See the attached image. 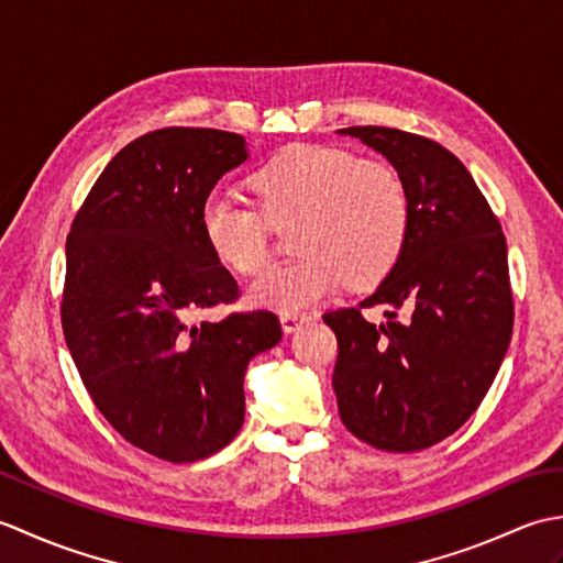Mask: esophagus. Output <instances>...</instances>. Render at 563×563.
Returning a JSON list of instances; mask_svg holds the SVG:
<instances>
[{
    "mask_svg": "<svg viewBox=\"0 0 563 563\" xmlns=\"http://www.w3.org/2000/svg\"><path fill=\"white\" fill-rule=\"evenodd\" d=\"M309 321H312V314H307V312H283L280 314V324H283L285 333L302 329L305 324H309Z\"/></svg>",
    "mask_w": 563,
    "mask_h": 563,
    "instance_id": "34e87169",
    "label": "esophagus"
}]
</instances>
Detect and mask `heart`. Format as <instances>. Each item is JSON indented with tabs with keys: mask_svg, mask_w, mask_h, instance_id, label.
<instances>
[{
	"mask_svg": "<svg viewBox=\"0 0 563 563\" xmlns=\"http://www.w3.org/2000/svg\"><path fill=\"white\" fill-rule=\"evenodd\" d=\"M256 208L212 194L200 224L222 266L239 275L266 268L271 236L295 222L297 256L251 285V302L302 309L349 283L373 288L397 266L409 239L411 208L399 172L343 147L295 145L249 178Z\"/></svg>",
	"mask_w": 563,
	"mask_h": 563,
	"instance_id": "heart-1",
	"label": "heart"
}]
</instances>
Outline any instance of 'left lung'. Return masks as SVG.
<instances>
[{"instance_id":"1","label":"left lung","mask_w":563,"mask_h":563,"mask_svg":"<svg viewBox=\"0 0 563 563\" xmlns=\"http://www.w3.org/2000/svg\"><path fill=\"white\" fill-rule=\"evenodd\" d=\"M341 133L399 172L411 224L385 283L324 314L339 341V413L377 450H426L479 409L504 363L516 314L506 236L466 166L435 140L382 125ZM375 303L388 307L387 325L362 317Z\"/></svg>"}]
</instances>
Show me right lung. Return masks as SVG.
<instances>
[{
  "mask_svg": "<svg viewBox=\"0 0 563 563\" xmlns=\"http://www.w3.org/2000/svg\"><path fill=\"white\" fill-rule=\"evenodd\" d=\"M246 157L244 137L227 130H152L109 162L67 234L59 317L71 361L106 421L166 462L230 445L246 365L283 336L266 309L198 319L239 297L200 212Z\"/></svg>",
  "mask_w": 563,
  "mask_h": 563,
  "instance_id": "right-lung-1",
  "label": "right lung"
}]
</instances>
